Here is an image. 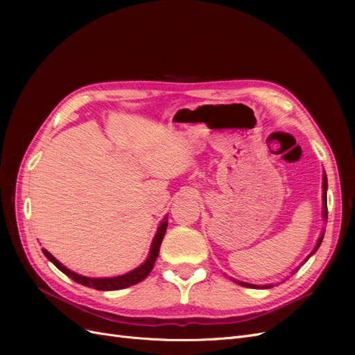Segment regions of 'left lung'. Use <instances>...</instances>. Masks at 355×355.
I'll use <instances>...</instances> for the list:
<instances>
[{
	"mask_svg": "<svg viewBox=\"0 0 355 355\" xmlns=\"http://www.w3.org/2000/svg\"><path fill=\"white\" fill-rule=\"evenodd\" d=\"M323 218H324V220L327 219V178H326V173L323 175ZM323 237H324V231L321 232V235H320V239H318V241H317V244H315V247H314V250L311 252V254H308L306 256V259L304 261V263L309 259L311 256H313L317 250H318V247H320V244H321V241H323ZM297 270H295L292 274H295ZM235 283L237 284H240V286H244V287H249V288H270V287H272L274 284H265V286H256V284H250V283H244V282H239V280H234Z\"/></svg>",
	"mask_w": 355,
	"mask_h": 355,
	"instance_id": "obj_1",
	"label": "left lung"
}]
</instances>
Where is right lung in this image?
<instances>
[{"instance_id": "add662e5", "label": "right lung", "mask_w": 355, "mask_h": 355, "mask_svg": "<svg viewBox=\"0 0 355 355\" xmlns=\"http://www.w3.org/2000/svg\"><path fill=\"white\" fill-rule=\"evenodd\" d=\"M166 230H167V216L163 220H161V223H159V227L157 230V234H155V237H154L153 244H151V250H149V254L146 257V261L142 265H139L137 268H135L133 271L127 272V274H123V275H118V277H110V278L84 277V275H80L77 272L68 270L65 265H62L56 259V257L53 256L51 253H49L46 249H42V253H44V256L47 257V259L53 265H55L56 268H59V270L63 274H67L69 278H72V280L77 282L78 284L87 286V287L96 288V290H103V292H106V290H120V288H125V287H130V286H135L137 283H141L142 280H145V278L149 275V272L153 271L154 263L157 261L158 252H159L161 241H163V239H164Z\"/></svg>"}]
</instances>
